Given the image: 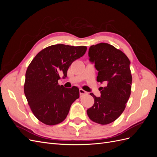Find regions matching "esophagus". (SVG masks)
Masks as SVG:
<instances>
[{"mask_svg": "<svg viewBox=\"0 0 157 157\" xmlns=\"http://www.w3.org/2000/svg\"><path fill=\"white\" fill-rule=\"evenodd\" d=\"M79 92H80V96H82V95H84V94H88L87 92H86V91H85V90H82L81 88L79 90Z\"/></svg>", "mask_w": 157, "mask_h": 157, "instance_id": "esophagus-1", "label": "esophagus"}]
</instances>
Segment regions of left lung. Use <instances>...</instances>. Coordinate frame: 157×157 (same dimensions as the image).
I'll use <instances>...</instances> for the list:
<instances>
[{"instance_id": "1", "label": "left lung", "mask_w": 157, "mask_h": 157, "mask_svg": "<svg viewBox=\"0 0 157 157\" xmlns=\"http://www.w3.org/2000/svg\"><path fill=\"white\" fill-rule=\"evenodd\" d=\"M88 56L98 71L97 81L105 86L101 87L100 97L90 93L94 103L87 114L92 121L107 124L121 116L130 96V61L122 51L107 43L90 46Z\"/></svg>"}]
</instances>
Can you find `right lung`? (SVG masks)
I'll use <instances>...</instances> for the list:
<instances>
[{"instance_id":"1","label":"right lung","mask_w":157,"mask_h":157,"mask_svg":"<svg viewBox=\"0 0 157 157\" xmlns=\"http://www.w3.org/2000/svg\"><path fill=\"white\" fill-rule=\"evenodd\" d=\"M86 46L56 44L41 50L28 67L24 93L34 115L47 125H56L67 117L79 89L59 86L60 75L67 77L74 61L84 56Z\"/></svg>"}]
</instances>
